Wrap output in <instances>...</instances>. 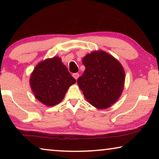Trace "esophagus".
<instances>
[{
    "mask_svg": "<svg viewBox=\"0 0 159 159\" xmlns=\"http://www.w3.org/2000/svg\"><path fill=\"white\" fill-rule=\"evenodd\" d=\"M72 76H73V77L75 79L77 80L78 78L79 77V73H75V74H73V75H72Z\"/></svg>",
    "mask_w": 159,
    "mask_h": 159,
    "instance_id": "34e87169",
    "label": "esophagus"
}]
</instances>
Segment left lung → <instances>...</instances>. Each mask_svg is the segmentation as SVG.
Segmentation results:
<instances>
[{"label": "left lung", "instance_id": "1", "mask_svg": "<svg viewBox=\"0 0 159 159\" xmlns=\"http://www.w3.org/2000/svg\"><path fill=\"white\" fill-rule=\"evenodd\" d=\"M84 73L77 80L85 99L103 109L116 102L124 88L125 71L120 63L104 51H94L83 58Z\"/></svg>", "mask_w": 159, "mask_h": 159}]
</instances>
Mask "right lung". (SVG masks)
<instances>
[{
  "label": "right lung",
  "instance_id": "1",
  "mask_svg": "<svg viewBox=\"0 0 159 159\" xmlns=\"http://www.w3.org/2000/svg\"><path fill=\"white\" fill-rule=\"evenodd\" d=\"M76 82L58 57L39 62L30 77V85L35 98L48 107L61 102L69 88Z\"/></svg>",
  "mask_w": 159,
  "mask_h": 159
}]
</instances>
